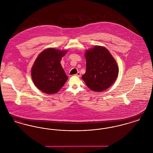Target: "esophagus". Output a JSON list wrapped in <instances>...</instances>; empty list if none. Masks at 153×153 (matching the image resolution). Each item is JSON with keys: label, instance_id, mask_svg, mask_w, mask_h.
I'll return each instance as SVG.
<instances>
[{"label": "esophagus", "instance_id": "34e87169", "mask_svg": "<svg viewBox=\"0 0 153 153\" xmlns=\"http://www.w3.org/2000/svg\"><path fill=\"white\" fill-rule=\"evenodd\" d=\"M75 76H78V77H80V76H81V73H80V72H79L78 73L75 74Z\"/></svg>", "mask_w": 153, "mask_h": 153}]
</instances>
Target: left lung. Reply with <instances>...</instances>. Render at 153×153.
<instances>
[{
  "label": "left lung",
  "instance_id": "obj_1",
  "mask_svg": "<svg viewBox=\"0 0 153 153\" xmlns=\"http://www.w3.org/2000/svg\"><path fill=\"white\" fill-rule=\"evenodd\" d=\"M86 72L82 79L93 91L102 92L117 79L119 69L115 59L104 47L95 46L85 53Z\"/></svg>",
  "mask_w": 153,
  "mask_h": 153
}]
</instances>
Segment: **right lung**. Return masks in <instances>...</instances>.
Here are the masks:
<instances>
[{
  "label": "right lung",
  "mask_w": 153,
  "mask_h": 153,
  "mask_svg": "<svg viewBox=\"0 0 153 153\" xmlns=\"http://www.w3.org/2000/svg\"><path fill=\"white\" fill-rule=\"evenodd\" d=\"M66 51L49 48L37 57L31 68L34 84L47 94H56L64 86L68 77L60 64Z\"/></svg>",
  "instance_id": "add662e5"
}]
</instances>
